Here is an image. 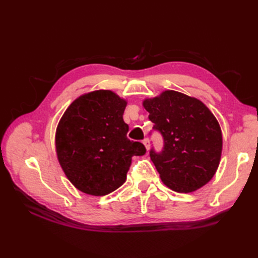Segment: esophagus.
<instances>
[{
	"instance_id": "obj_1",
	"label": "esophagus",
	"mask_w": 258,
	"mask_h": 258,
	"mask_svg": "<svg viewBox=\"0 0 258 258\" xmlns=\"http://www.w3.org/2000/svg\"><path fill=\"white\" fill-rule=\"evenodd\" d=\"M143 144L145 145L146 151L150 150V147H151V144H150V140H148L147 138H146V139H144V140H143Z\"/></svg>"
}]
</instances>
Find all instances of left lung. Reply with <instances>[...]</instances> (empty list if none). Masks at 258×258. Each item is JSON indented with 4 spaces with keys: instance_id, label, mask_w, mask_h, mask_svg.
<instances>
[{
    "instance_id": "left-lung-1",
    "label": "left lung",
    "mask_w": 258,
    "mask_h": 258,
    "mask_svg": "<svg viewBox=\"0 0 258 258\" xmlns=\"http://www.w3.org/2000/svg\"><path fill=\"white\" fill-rule=\"evenodd\" d=\"M163 139V147L150 151L161 181L177 192H191L206 185L220 165L223 139L214 115L201 101L167 90L143 102Z\"/></svg>"
}]
</instances>
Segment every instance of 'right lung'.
Wrapping results in <instances>:
<instances>
[{
	"label": "right lung",
	"mask_w": 258,
	"mask_h": 258,
	"mask_svg": "<svg viewBox=\"0 0 258 258\" xmlns=\"http://www.w3.org/2000/svg\"><path fill=\"white\" fill-rule=\"evenodd\" d=\"M127 102L110 90H97L76 99L59 121L58 160L77 189L104 196L120 187L134 156L145 146L127 138L122 115Z\"/></svg>",
	"instance_id": "right-lung-1"
}]
</instances>
